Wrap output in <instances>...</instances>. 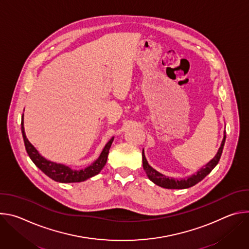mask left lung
<instances>
[{"instance_id": "1", "label": "left lung", "mask_w": 249, "mask_h": 249, "mask_svg": "<svg viewBox=\"0 0 249 249\" xmlns=\"http://www.w3.org/2000/svg\"><path fill=\"white\" fill-rule=\"evenodd\" d=\"M225 141H226V135L224 136L222 145L217 153V155L215 156V158L213 159L210 162H208L204 167H202L196 174L188 177L186 179H174V178H169V177H166L165 175L158 172L157 170H155L152 166H150V164L148 163L146 157L144 155V151H143V167L144 170L146 171L147 175L149 178L157 185L161 186L163 188H167V189H185V188H189L194 186L195 184H197L198 182H200L202 179H204L205 177L213 170L222 156L223 153V149H224V145H225Z\"/></svg>"}]
</instances>
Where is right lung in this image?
Masks as SVG:
<instances>
[{"label":"right lung","mask_w":249,"mask_h":249,"mask_svg":"<svg viewBox=\"0 0 249 249\" xmlns=\"http://www.w3.org/2000/svg\"><path fill=\"white\" fill-rule=\"evenodd\" d=\"M21 132H22V137H23V141H24L25 150H26L29 158L31 159V160L34 162V164L36 165L40 170H42L47 176H49L50 178H52L53 180H55L57 182H62V183L85 181L88 178H90V177L99 173L101 171V169L103 168V166L105 165L106 160H107L109 149L111 147V144H112L113 139H114V138L110 139L108 143L105 145L99 158L94 162H92V164H90L89 166H88L85 169L74 170L64 164L49 161L39 155L37 150L29 143V141L27 140V138L25 136L24 128H23V114H22V118H21Z\"/></svg>","instance_id":"obj_1"}]
</instances>
